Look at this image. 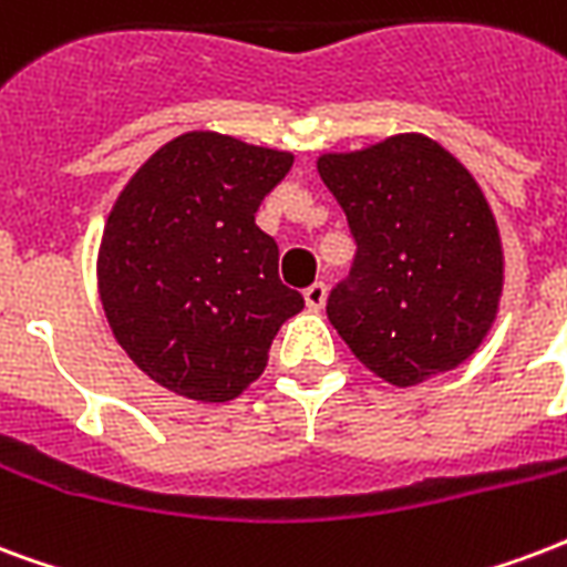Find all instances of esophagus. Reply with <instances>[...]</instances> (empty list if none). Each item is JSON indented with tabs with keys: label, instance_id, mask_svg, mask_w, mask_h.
<instances>
[{
	"label": "esophagus",
	"instance_id": "esophagus-1",
	"mask_svg": "<svg viewBox=\"0 0 567 567\" xmlns=\"http://www.w3.org/2000/svg\"><path fill=\"white\" fill-rule=\"evenodd\" d=\"M326 299H329V289H326L322 280H317V284H310V287L305 289V305H308L310 310L326 308Z\"/></svg>",
	"mask_w": 567,
	"mask_h": 567
}]
</instances>
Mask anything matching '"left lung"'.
<instances>
[{
	"label": "left lung",
	"instance_id": "obj_1",
	"mask_svg": "<svg viewBox=\"0 0 567 567\" xmlns=\"http://www.w3.org/2000/svg\"><path fill=\"white\" fill-rule=\"evenodd\" d=\"M317 169L355 238L329 319L391 385L454 370L487 338L502 296V241L461 161L421 134L322 155Z\"/></svg>",
	"mask_w": 567,
	"mask_h": 567
}]
</instances>
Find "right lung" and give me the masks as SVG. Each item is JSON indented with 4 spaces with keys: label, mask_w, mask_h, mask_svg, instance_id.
<instances>
[{
    "label": "right lung",
    "mask_w": 567,
    "mask_h": 567,
    "mask_svg": "<svg viewBox=\"0 0 567 567\" xmlns=\"http://www.w3.org/2000/svg\"><path fill=\"white\" fill-rule=\"evenodd\" d=\"M292 155L190 131L131 176L97 254V292L113 338L146 377L203 403L238 398L301 292L278 278V245L259 203Z\"/></svg>",
    "instance_id": "obj_1"
}]
</instances>
